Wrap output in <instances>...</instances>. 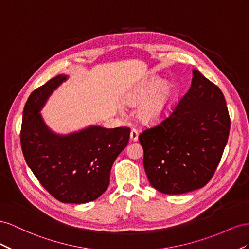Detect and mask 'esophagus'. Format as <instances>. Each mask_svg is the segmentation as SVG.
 Instances as JSON below:
<instances>
[{
	"label": "esophagus",
	"instance_id": "esophagus-1",
	"mask_svg": "<svg viewBox=\"0 0 249 249\" xmlns=\"http://www.w3.org/2000/svg\"><path fill=\"white\" fill-rule=\"evenodd\" d=\"M130 140L132 142H137L139 140V133H138V131L136 129H132L130 131Z\"/></svg>",
	"mask_w": 249,
	"mask_h": 249
}]
</instances>
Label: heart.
<instances>
[{
  "instance_id": "heart-1",
  "label": "heart",
  "mask_w": 249,
  "mask_h": 249,
  "mask_svg": "<svg viewBox=\"0 0 249 249\" xmlns=\"http://www.w3.org/2000/svg\"><path fill=\"white\" fill-rule=\"evenodd\" d=\"M177 97V87L172 81L151 77L145 83L129 91L123 102L129 107H137L138 119L145 124H159L172 112Z\"/></svg>"
}]
</instances>
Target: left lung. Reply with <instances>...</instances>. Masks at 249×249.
<instances>
[{
  "label": "left lung",
  "instance_id": "left-lung-1",
  "mask_svg": "<svg viewBox=\"0 0 249 249\" xmlns=\"http://www.w3.org/2000/svg\"><path fill=\"white\" fill-rule=\"evenodd\" d=\"M230 128L222 91L194 69L190 89L170 117L139 137L149 182L170 195L204 187L221 160Z\"/></svg>",
  "mask_w": 249,
  "mask_h": 249
}]
</instances>
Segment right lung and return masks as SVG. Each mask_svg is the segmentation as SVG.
I'll return each mask as SVG.
<instances>
[{
  "mask_svg": "<svg viewBox=\"0 0 249 249\" xmlns=\"http://www.w3.org/2000/svg\"><path fill=\"white\" fill-rule=\"evenodd\" d=\"M69 78L58 75L36 89L23 111L20 144L27 165L50 194L65 203H87L107 190L110 170L128 144V127L90 125L68 134L54 132L40 110Z\"/></svg>",
  "mask_w": 249,
  "mask_h": 249,
  "instance_id": "obj_1",
  "label": "right lung"
}]
</instances>
